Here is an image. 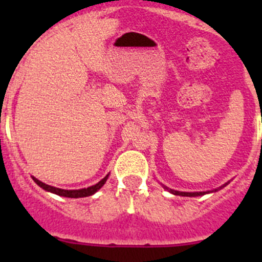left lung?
<instances>
[{
	"instance_id": "1",
	"label": "left lung",
	"mask_w": 262,
	"mask_h": 262,
	"mask_svg": "<svg viewBox=\"0 0 262 262\" xmlns=\"http://www.w3.org/2000/svg\"><path fill=\"white\" fill-rule=\"evenodd\" d=\"M226 185H228V182L227 184H224L223 186H221L219 189H222V187H224ZM163 187H165L166 190H168V191L171 192V194L173 195H180V196H202V195H205V194H209V192H214V191H218L219 189H215V190H212V191H195V192H186V191H178V190H172V189H168L167 186H165V185H162Z\"/></svg>"
}]
</instances>
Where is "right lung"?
Masks as SVG:
<instances>
[{
  "label": "right lung",
  "instance_id": "right-lung-1",
  "mask_svg": "<svg viewBox=\"0 0 262 262\" xmlns=\"http://www.w3.org/2000/svg\"><path fill=\"white\" fill-rule=\"evenodd\" d=\"M33 178V180L36 182V184L39 185V186L41 187V189H44L46 191H49V192H53V194L55 195H59V196H64V198H86V196H90V195H94L95 192L97 191V190L101 189L102 186H104V184L106 182L107 178H109V173H107L106 176H105L102 180H100L97 184L92 185V186L90 187H84V189H78V190H66V189H59V187H55V186H50L48 184H44V182H41L40 180H38V179H35L34 176H31Z\"/></svg>",
  "mask_w": 262,
  "mask_h": 262
}]
</instances>
